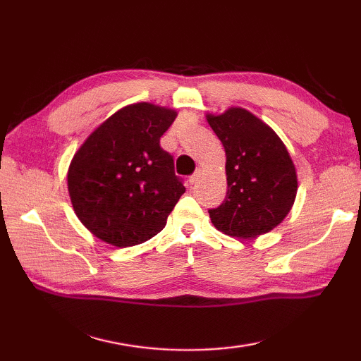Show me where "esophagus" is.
Masks as SVG:
<instances>
[{
  "instance_id": "1",
  "label": "esophagus",
  "mask_w": 361,
  "mask_h": 361,
  "mask_svg": "<svg viewBox=\"0 0 361 361\" xmlns=\"http://www.w3.org/2000/svg\"><path fill=\"white\" fill-rule=\"evenodd\" d=\"M202 173H203V171H202V169L200 167H198L197 169V171L192 173V176H190V178H189V183H192V185H194V183H197L198 180H200V176H202Z\"/></svg>"
}]
</instances>
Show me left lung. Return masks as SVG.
Returning <instances> with one entry per match:
<instances>
[{
	"instance_id": "obj_1",
	"label": "left lung",
	"mask_w": 361,
	"mask_h": 361,
	"mask_svg": "<svg viewBox=\"0 0 361 361\" xmlns=\"http://www.w3.org/2000/svg\"><path fill=\"white\" fill-rule=\"evenodd\" d=\"M206 119L226 153L228 192L219 208L209 209L214 226L242 239L271 231L290 212L298 190L287 147L271 127L240 106Z\"/></svg>"
}]
</instances>
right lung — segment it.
Masks as SVG:
<instances>
[{
    "label": "right lung",
    "instance_id": "add662e5",
    "mask_svg": "<svg viewBox=\"0 0 361 361\" xmlns=\"http://www.w3.org/2000/svg\"><path fill=\"white\" fill-rule=\"evenodd\" d=\"M176 111L149 102L124 106L75 152L68 192L75 216L99 239L126 248L166 226L186 188L159 137Z\"/></svg>",
    "mask_w": 361,
    "mask_h": 361
}]
</instances>
